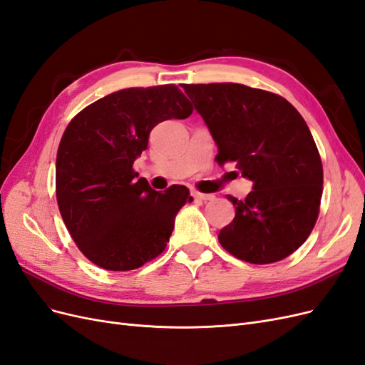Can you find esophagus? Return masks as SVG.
Wrapping results in <instances>:
<instances>
[{
	"instance_id": "esophagus-1",
	"label": "esophagus",
	"mask_w": 365,
	"mask_h": 365,
	"mask_svg": "<svg viewBox=\"0 0 365 365\" xmlns=\"http://www.w3.org/2000/svg\"><path fill=\"white\" fill-rule=\"evenodd\" d=\"M193 196H195V200H197V201H212L213 200V195H207V193H200V192H195L193 193Z\"/></svg>"
}]
</instances>
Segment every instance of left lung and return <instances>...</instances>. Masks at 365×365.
<instances>
[{
    "mask_svg": "<svg viewBox=\"0 0 365 365\" xmlns=\"http://www.w3.org/2000/svg\"><path fill=\"white\" fill-rule=\"evenodd\" d=\"M217 146L252 190L227 195L236 216L217 239L235 257L267 264L300 248L317 222L323 164L300 113L286 98L240 83L182 85Z\"/></svg>",
    "mask_w": 365,
    "mask_h": 365,
    "instance_id": "left-lung-1",
    "label": "left lung"
}]
</instances>
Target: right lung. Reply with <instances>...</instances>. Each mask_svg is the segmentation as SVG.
Returning <instances> with one entry per match:
<instances>
[{
  "instance_id": "right-lung-1",
  "label": "right lung",
  "mask_w": 365,
  "mask_h": 365,
  "mask_svg": "<svg viewBox=\"0 0 365 365\" xmlns=\"http://www.w3.org/2000/svg\"><path fill=\"white\" fill-rule=\"evenodd\" d=\"M193 106L178 86L126 88L98 98L65 129L56 157V197L73 240L108 271H130L168 245L175 216L193 197L184 185L157 192L132 165L164 120Z\"/></svg>"
}]
</instances>
